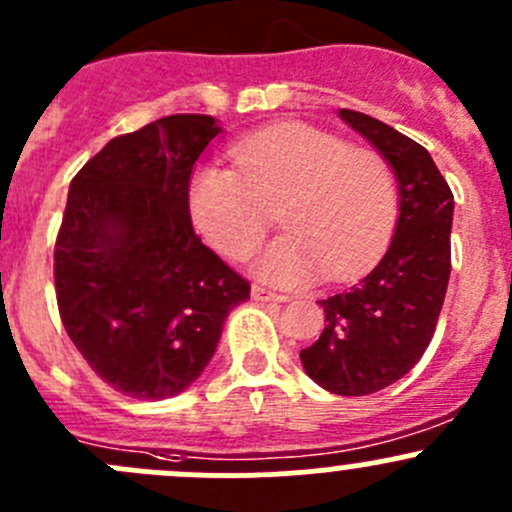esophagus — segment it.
<instances>
[{
  "label": "esophagus",
  "instance_id": "esophagus-1",
  "mask_svg": "<svg viewBox=\"0 0 512 512\" xmlns=\"http://www.w3.org/2000/svg\"><path fill=\"white\" fill-rule=\"evenodd\" d=\"M252 299H257V302H287L289 297L272 292V289H267L262 285H252Z\"/></svg>",
  "mask_w": 512,
  "mask_h": 512
}]
</instances>
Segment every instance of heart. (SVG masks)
<instances>
[{
  "label": "heart",
  "mask_w": 512,
  "mask_h": 512,
  "mask_svg": "<svg viewBox=\"0 0 512 512\" xmlns=\"http://www.w3.org/2000/svg\"><path fill=\"white\" fill-rule=\"evenodd\" d=\"M237 173L205 163L190 178L193 225L227 260H245L277 210L285 235L255 272L272 285H304L319 272L349 280L374 265L399 223V188L379 153L349 148L319 128L277 126L232 146Z\"/></svg>",
  "instance_id": "obj_1"
}]
</instances>
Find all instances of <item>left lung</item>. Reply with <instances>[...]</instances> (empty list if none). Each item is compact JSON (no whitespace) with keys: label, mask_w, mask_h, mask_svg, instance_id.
Masks as SVG:
<instances>
[{"label":"left lung","mask_w":512,"mask_h":512,"mask_svg":"<svg viewBox=\"0 0 512 512\" xmlns=\"http://www.w3.org/2000/svg\"><path fill=\"white\" fill-rule=\"evenodd\" d=\"M339 116L391 165L401 213L379 265L319 302L327 324L299 359L322 389L366 396L409 374L431 344L451 277L453 193L431 153L409 136L349 108Z\"/></svg>","instance_id":"1"}]
</instances>
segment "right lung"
I'll return each instance as SVG.
<instances>
[{
	"mask_svg": "<svg viewBox=\"0 0 512 512\" xmlns=\"http://www.w3.org/2000/svg\"><path fill=\"white\" fill-rule=\"evenodd\" d=\"M223 128L175 113L116 136L69 185L54 247L61 322L91 369L121 394L170 399L188 389L250 282L193 230L195 160Z\"/></svg>",
	"mask_w": 512,
	"mask_h": 512,
	"instance_id": "add662e5",
	"label": "right lung"
}]
</instances>
